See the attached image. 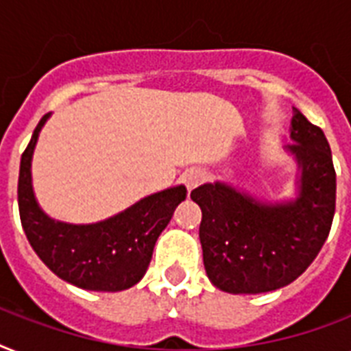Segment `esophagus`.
<instances>
[{
	"label": "esophagus",
	"instance_id": "esophagus-1",
	"mask_svg": "<svg viewBox=\"0 0 351 351\" xmlns=\"http://www.w3.org/2000/svg\"><path fill=\"white\" fill-rule=\"evenodd\" d=\"M204 180V173L200 169H191L186 173V186L191 191L197 186H200V182Z\"/></svg>",
	"mask_w": 351,
	"mask_h": 351
}]
</instances>
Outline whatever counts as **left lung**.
Instances as JSON below:
<instances>
[{"instance_id": "obj_1", "label": "left lung", "mask_w": 351, "mask_h": 351, "mask_svg": "<svg viewBox=\"0 0 351 351\" xmlns=\"http://www.w3.org/2000/svg\"><path fill=\"white\" fill-rule=\"evenodd\" d=\"M288 151L297 156L299 198L262 204L226 184L191 191L202 209L200 244L209 280L228 293H266L300 277L332 230L335 167L321 127L295 112Z\"/></svg>"}]
</instances>
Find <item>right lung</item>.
Masks as SVG:
<instances>
[{
  "label": "right lung",
  "mask_w": 351,
  "mask_h": 351,
  "mask_svg": "<svg viewBox=\"0 0 351 351\" xmlns=\"http://www.w3.org/2000/svg\"><path fill=\"white\" fill-rule=\"evenodd\" d=\"M47 118L49 114L36 125L19 164L18 206L25 234L36 255L63 280L90 291L131 288L147 271L156 239L176 206L186 200V187L154 193L96 224L54 222L36 204L30 184V160Z\"/></svg>",
  "instance_id": "1"
}]
</instances>
